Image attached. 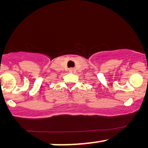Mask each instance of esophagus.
Returning a JSON list of instances; mask_svg holds the SVG:
<instances>
[{"label":"esophagus","mask_w":148,"mask_h":148,"mask_svg":"<svg viewBox=\"0 0 148 148\" xmlns=\"http://www.w3.org/2000/svg\"><path fill=\"white\" fill-rule=\"evenodd\" d=\"M69 71L70 73H73V74H74V73L76 72V70L74 69L71 68V69H69Z\"/></svg>","instance_id":"obj_1"}]
</instances>
